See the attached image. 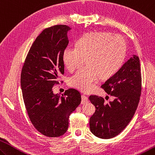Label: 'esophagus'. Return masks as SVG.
Returning <instances> with one entry per match:
<instances>
[{
	"label": "esophagus",
	"mask_w": 155,
	"mask_h": 155,
	"mask_svg": "<svg viewBox=\"0 0 155 155\" xmlns=\"http://www.w3.org/2000/svg\"><path fill=\"white\" fill-rule=\"evenodd\" d=\"M88 102H89V100H88V98L87 96H85V95H81V104H85Z\"/></svg>",
	"instance_id": "1"
}]
</instances>
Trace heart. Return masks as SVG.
Listing matches in <instances>:
<instances>
[{"label": "heart", "mask_w": 155, "mask_h": 155, "mask_svg": "<svg viewBox=\"0 0 155 155\" xmlns=\"http://www.w3.org/2000/svg\"><path fill=\"white\" fill-rule=\"evenodd\" d=\"M126 42L118 34L107 32L84 34L74 47H66L62 61L70 72H74L84 64L87 66L71 77L69 84L84 93L94 90L101 76L108 78L121 67L126 56Z\"/></svg>", "instance_id": "1"}]
</instances>
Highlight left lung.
Segmentation results:
<instances>
[{
	"mask_svg": "<svg viewBox=\"0 0 155 155\" xmlns=\"http://www.w3.org/2000/svg\"><path fill=\"white\" fill-rule=\"evenodd\" d=\"M114 97L105 104L104 99L91 95L95 112L89 119L91 132L100 139L117 136L130 121L138 106L141 93V72L139 57L133 55L101 85Z\"/></svg>",
	"mask_w": 155,
	"mask_h": 155,
	"instance_id": "8db88e82",
	"label": "left lung"
}]
</instances>
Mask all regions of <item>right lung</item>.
<instances>
[{
	"instance_id": "1",
	"label": "right lung",
	"mask_w": 155,
	"mask_h": 155,
	"mask_svg": "<svg viewBox=\"0 0 155 155\" xmlns=\"http://www.w3.org/2000/svg\"><path fill=\"white\" fill-rule=\"evenodd\" d=\"M70 30L66 25L44 29L32 44L22 69L20 85L28 117L34 127L49 137L67 131L69 117L81 101L75 89H67L61 95L52 90L64 74L62 53Z\"/></svg>"
}]
</instances>
